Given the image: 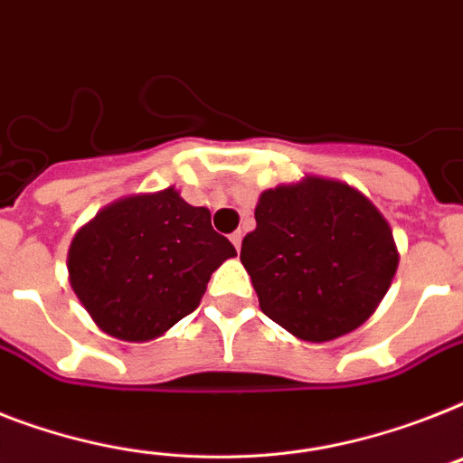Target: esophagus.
Listing matches in <instances>:
<instances>
[{
  "mask_svg": "<svg viewBox=\"0 0 463 463\" xmlns=\"http://www.w3.org/2000/svg\"><path fill=\"white\" fill-rule=\"evenodd\" d=\"M231 242H232V247H235V250L240 251V247H242V232H232L231 235Z\"/></svg>",
  "mask_w": 463,
  "mask_h": 463,
  "instance_id": "34e87169",
  "label": "esophagus"
}]
</instances>
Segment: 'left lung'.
Segmentation results:
<instances>
[{"label": "left lung", "mask_w": 463, "mask_h": 463, "mask_svg": "<svg viewBox=\"0 0 463 463\" xmlns=\"http://www.w3.org/2000/svg\"><path fill=\"white\" fill-rule=\"evenodd\" d=\"M240 261L270 321L299 340L359 328L392 283L397 247L383 213L347 183L307 175L259 197Z\"/></svg>", "instance_id": "left-lung-1"}]
</instances>
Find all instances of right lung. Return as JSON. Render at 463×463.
Here are the masks:
<instances>
[{"label":"right lung","mask_w":463,"mask_h":463,"mask_svg":"<svg viewBox=\"0 0 463 463\" xmlns=\"http://www.w3.org/2000/svg\"><path fill=\"white\" fill-rule=\"evenodd\" d=\"M231 257L235 247L213 231L209 209L166 187L118 199L82 225L69 250V280L107 335L146 342L197 309L212 273Z\"/></svg>","instance_id":"obj_1"}]
</instances>
